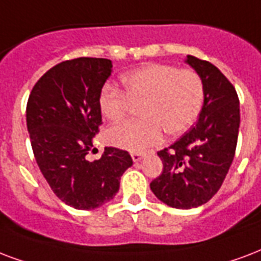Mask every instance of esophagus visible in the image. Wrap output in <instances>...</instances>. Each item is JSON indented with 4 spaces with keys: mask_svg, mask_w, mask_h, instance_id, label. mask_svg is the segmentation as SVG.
Returning a JSON list of instances; mask_svg holds the SVG:
<instances>
[{
    "mask_svg": "<svg viewBox=\"0 0 261 261\" xmlns=\"http://www.w3.org/2000/svg\"><path fill=\"white\" fill-rule=\"evenodd\" d=\"M131 157H133V160H134L135 163L141 162V160H142V159H144V157H145V153H142V152H133V153H131Z\"/></svg>",
    "mask_w": 261,
    "mask_h": 261,
    "instance_id": "esophagus-1",
    "label": "esophagus"
}]
</instances>
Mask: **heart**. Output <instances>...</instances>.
Returning <instances> with one entry per match:
<instances>
[{"label":"heart","instance_id":"b5f03b06","mask_svg":"<svg viewBox=\"0 0 261 261\" xmlns=\"http://www.w3.org/2000/svg\"><path fill=\"white\" fill-rule=\"evenodd\" d=\"M123 90L105 85L98 95L101 115L120 122L133 105H139L142 119L111 127L107 139L127 150H145L160 144L163 131L171 137L188 130L196 122L205 99L200 73L171 64H148L122 76Z\"/></svg>","mask_w":261,"mask_h":261}]
</instances>
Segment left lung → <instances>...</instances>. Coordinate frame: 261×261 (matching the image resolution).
<instances>
[{
    "instance_id": "obj_1",
    "label": "left lung",
    "mask_w": 261,
    "mask_h": 261,
    "mask_svg": "<svg viewBox=\"0 0 261 261\" xmlns=\"http://www.w3.org/2000/svg\"><path fill=\"white\" fill-rule=\"evenodd\" d=\"M186 63L204 81V105L196 126L157 152L163 172L150 182L154 196L178 210L197 208L218 193L236 154L240 128V99L230 81L210 61L188 56Z\"/></svg>"
}]
</instances>
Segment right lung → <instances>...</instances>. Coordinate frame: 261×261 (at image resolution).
Listing matches in <instances>:
<instances>
[{"mask_svg":"<svg viewBox=\"0 0 261 261\" xmlns=\"http://www.w3.org/2000/svg\"><path fill=\"white\" fill-rule=\"evenodd\" d=\"M108 59L79 57L55 65L39 77L27 101V130L39 170L56 196L75 210H94L116 196L128 152L105 148L89 162L102 124L99 91L111 76Z\"/></svg>","mask_w":261,"mask_h":261,"instance_id":"1","label":"right lung"}]
</instances>
